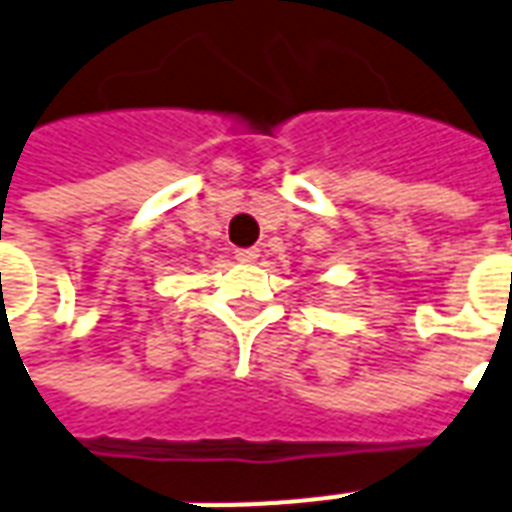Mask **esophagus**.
Instances as JSON below:
<instances>
[{"mask_svg": "<svg viewBox=\"0 0 512 512\" xmlns=\"http://www.w3.org/2000/svg\"><path fill=\"white\" fill-rule=\"evenodd\" d=\"M235 257H238L241 263H255L257 249H235Z\"/></svg>", "mask_w": 512, "mask_h": 512, "instance_id": "obj_1", "label": "esophagus"}]
</instances>
